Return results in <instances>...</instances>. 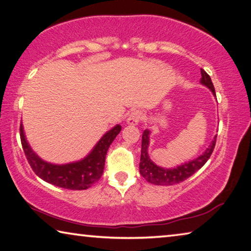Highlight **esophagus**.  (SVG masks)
<instances>
[{"mask_svg": "<svg viewBox=\"0 0 251 251\" xmlns=\"http://www.w3.org/2000/svg\"><path fill=\"white\" fill-rule=\"evenodd\" d=\"M144 119V114L140 110H133L132 112L129 114L128 119H126V123L130 126H137L140 121Z\"/></svg>", "mask_w": 251, "mask_h": 251, "instance_id": "obj_1", "label": "esophagus"}]
</instances>
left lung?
Here are the masks:
<instances>
[{
    "mask_svg": "<svg viewBox=\"0 0 251 251\" xmlns=\"http://www.w3.org/2000/svg\"><path fill=\"white\" fill-rule=\"evenodd\" d=\"M201 83L208 88L213 92V95L216 97L215 94V88L210 79L209 75L205 72L204 69L201 68ZM217 137V135H216ZM216 137L214 138L209 147L206 149L203 154L200 155L196 159L192 160L187 163H184L179 166H176L174 169H164L161 166L156 165L153 162L148 153V148L150 144V131L144 130L142 134V147H141V159H140V174L147 179L149 183L155 184V185H174V184L181 183L185 181L186 178L192 176L193 174L197 172L201 166L212 155L214 151L215 144H216Z\"/></svg>",
    "mask_w": 251,
    "mask_h": 251,
    "instance_id": "obj_1",
    "label": "left lung"
}]
</instances>
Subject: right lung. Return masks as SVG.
Returning a JSON list of instances; mask_svg holds the SVG:
<instances>
[{"label":"right lung","instance_id":"right-lung-1","mask_svg":"<svg viewBox=\"0 0 251 251\" xmlns=\"http://www.w3.org/2000/svg\"><path fill=\"white\" fill-rule=\"evenodd\" d=\"M121 131V126L117 125L99 140L91 152L82 160L67 164H51L42 160L26 140L23 125L20 126L21 142L30 168L44 181L52 185L68 190H87L92 184L99 181L103 173L105 155L110 144Z\"/></svg>","mask_w":251,"mask_h":251}]
</instances>
